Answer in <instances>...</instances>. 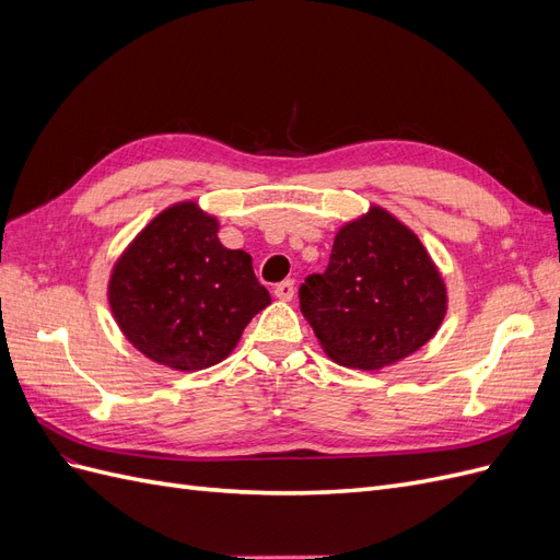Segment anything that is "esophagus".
Listing matches in <instances>:
<instances>
[{
	"label": "esophagus",
	"mask_w": 560,
	"mask_h": 560,
	"mask_svg": "<svg viewBox=\"0 0 560 560\" xmlns=\"http://www.w3.org/2000/svg\"><path fill=\"white\" fill-rule=\"evenodd\" d=\"M294 292H296L294 280H282V282L276 284V290H273V294H276L280 301H292Z\"/></svg>",
	"instance_id": "esophagus-1"
}]
</instances>
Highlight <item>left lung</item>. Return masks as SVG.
<instances>
[{
  "label": "left lung",
  "mask_w": 560,
  "mask_h": 560,
  "mask_svg": "<svg viewBox=\"0 0 560 560\" xmlns=\"http://www.w3.org/2000/svg\"><path fill=\"white\" fill-rule=\"evenodd\" d=\"M446 301L428 249L383 208L338 231L327 270L299 290L301 313L329 358L364 371L425 346L442 327Z\"/></svg>",
  "instance_id": "left-lung-1"
}]
</instances>
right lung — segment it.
Listing matches in <instances>:
<instances>
[{
    "label": "right lung",
    "instance_id": "1",
    "mask_svg": "<svg viewBox=\"0 0 560 560\" xmlns=\"http://www.w3.org/2000/svg\"><path fill=\"white\" fill-rule=\"evenodd\" d=\"M217 231V219L196 202H177L151 219L112 270L118 327L163 366L198 371L222 362L270 303L249 254L226 249Z\"/></svg>",
    "mask_w": 560,
    "mask_h": 560
}]
</instances>
